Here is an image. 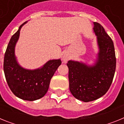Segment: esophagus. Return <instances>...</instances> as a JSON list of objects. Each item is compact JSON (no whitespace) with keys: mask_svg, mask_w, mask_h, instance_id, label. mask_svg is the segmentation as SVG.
I'll return each instance as SVG.
<instances>
[{"mask_svg":"<svg viewBox=\"0 0 124 124\" xmlns=\"http://www.w3.org/2000/svg\"><path fill=\"white\" fill-rule=\"evenodd\" d=\"M63 60H64V61H66L68 60V58L66 56H64L63 57Z\"/></svg>","mask_w":124,"mask_h":124,"instance_id":"34e87169","label":"esophagus"}]
</instances>
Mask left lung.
<instances>
[{
  "label": "left lung",
  "instance_id": "left-lung-1",
  "mask_svg": "<svg viewBox=\"0 0 124 124\" xmlns=\"http://www.w3.org/2000/svg\"><path fill=\"white\" fill-rule=\"evenodd\" d=\"M94 24L100 49L96 65L90 67L74 61L67 63L70 91L74 97L84 102L94 101L107 93L116 67L113 41L100 23Z\"/></svg>",
  "mask_w": 124,
  "mask_h": 124
}]
</instances>
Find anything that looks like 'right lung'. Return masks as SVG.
Here are the masks:
<instances>
[{
	"label": "right lung",
	"mask_w": 124,
	"mask_h": 124,
	"mask_svg": "<svg viewBox=\"0 0 124 124\" xmlns=\"http://www.w3.org/2000/svg\"><path fill=\"white\" fill-rule=\"evenodd\" d=\"M26 22L20 26L8 43L4 55V71L7 84L14 94L23 100L33 101L45 95L50 80L61 64V61L50 60L41 69L35 70H25L18 65L15 60L14 49L20 30Z\"/></svg>",
	"instance_id": "right-lung-1"
}]
</instances>
